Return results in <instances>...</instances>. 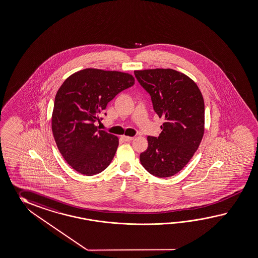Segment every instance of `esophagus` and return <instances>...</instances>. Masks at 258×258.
I'll use <instances>...</instances> for the list:
<instances>
[{"label":"esophagus","mask_w":258,"mask_h":258,"mask_svg":"<svg viewBox=\"0 0 258 258\" xmlns=\"http://www.w3.org/2000/svg\"><path fill=\"white\" fill-rule=\"evenodd\" d=\"M122 139L124 140V141H126V142H132V140H133V137H130V136H123Z\"/></svg>","instance_id":"esophagus-1"}]
</instances>
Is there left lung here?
<instances>
[{"instance_id":"8db88e82","label":"left lung","mask_w":258,"mask_h":258,"mask_svg":"<svg viewBox=\"0 0 258 258\" xmlns=\"http://www.w3.org/2000/svg\"><path fill=\"white\" fill-rule=\"evenodd\" d=\"M151 96L154 110L165 122L158 137L148 136L141 163L153 175L166 178L188 163L204 134L205 108L199 87L190 77L172 69L134 71Z\"/></svg>"}]
</instances>
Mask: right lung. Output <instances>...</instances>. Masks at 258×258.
I'll return each mask as SVG.
<instances>
[{"label": "right lung", "instance_id": "1", "mask_svg": "<svg viewBox=\"0 0 258 258\" xmlns=\"http://www.w3.org/2000/svg\"><path fill=\"white\" fill-rule=\"evenodd\" d=\"M134 82L127 73L88 68L70 76L58 88L51 127L63 158L77 172L94 175L113 160L119 140L94 123L101 121L108 102Z\"/></svg>", "mask_w": 258, "mask_h": 258}]
</instances>
